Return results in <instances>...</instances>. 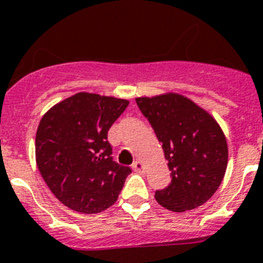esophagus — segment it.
Returning a JSON list of instances; mask_svg holds the SVG:
<instances>
[{
	"mask_svg": "<svg viewBox=\"0 0 263 263\" xmlns=\"http://www.w3.org/2000/svg\"><path fill=\"white\" fill-rule=\"evenodd\" d=\"M132 168H134V171H136V173H144V164H143V162H140V160H136V162H134V164H132Z\"/></svg>",
	"mask_w": 263,
	"mask_h": 263,
	"instance_id": "34e87169",
	"label": "esophagus"
}]
</instances>
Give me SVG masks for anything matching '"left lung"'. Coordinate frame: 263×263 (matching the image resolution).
I'll list each match as a JSON object with an SVG mask.
<instances>
[{"instance_id": "left-lung-1", "label": "left lung", "mask_w": 263, "mask_h": 263, "mask_svg": "<svg viewBox=\"0 0 263 263\" xmlns=\"http://www.w3.org/2000/svg\"><path fill=\"white\" fill-rule=\"evenodd\" d=\"M162 143L171 183L155 193L167 210L183 213L202 206L215 194L227 168L226 136L217 120L189 98L163 93L136 98Z\"/></svg>"}]
</instances>
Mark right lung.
I'll return each instance as SVG.
<instances>
[{
    "instance_id": "add662e5",
    "label": "right lung",
    "mask_w": 263,
    "mask_h": 263,
    "mask_svg": "<svg viewBox=\"0 0 263 263\" xmlns=\"http://www.w3.org/2000/svg\"><path fill=\"white\" fill-rule=\"evenodd\" d=\"M125 99L79 93L53 105L40 120L36 163L63 204L83 214L111 207L131 168L112 159L108 129L124 112Z\"/></svg>"
}]
</instances>
